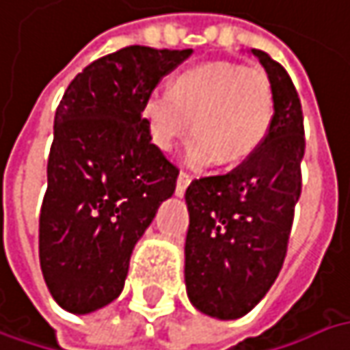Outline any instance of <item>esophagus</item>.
<instances>
[{
	"instance_id": "obj_1",
	"label": "esophagus",
	"mask_w": 350,
	"mask_h": 350,
	"mask_svg": "<svg viewBox=\"0 0 350 350\" xmlns=\"http://www.w3.org/2000/svg\"><path fill=\"white\" fill-rule=\"evenodd\" d=\"M188 184H190V176L180 172V174H178V180H176V196H184Z\"/></svg>"
}]
</instances>
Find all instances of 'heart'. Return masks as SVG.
Here are the masks:
<instances>
[{
    "instance_id": "1",
    "label": "heart",
    "mask_w": 350,
    "mask_h": 350,
    "mask_svg": "<svg viewBox=\"0 0 350 350\" xmlns=\"http://www.w3.org/2000/svg\"><path fill=\"white\" fill-rule=\"evenodd\" d=\"M275 113V94L261 69L237 63H204L178 72L168 89H152L142 103V118L164 152L190 129L188 162L202 168L219 160L234 164L263 144Z\"/></svg>"
}]
</instances>
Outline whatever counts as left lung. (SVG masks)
<instances>
[{
  "mask_svg": "<svg viewBox=\"0 0 350 350\" xmlns=\"http://www.w3.org/2000/svg\"><path fill=\"white\" fill-rule=\"evenodd\" d=\"M252 55L273 85L271 129L234 170L198 178L186 190V291L200 313L221 321L247 315L278 279L301 196L305 131L299 94L278 61L259 49Z\"/></svg>",
  "mask_w": 350,
  "mask_h": 350,
  "instance_id": "obj_1",
  "label": "left lung"
}]
</instances>
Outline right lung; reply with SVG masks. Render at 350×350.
Returning <instances> with one entry per match:
<instances>
[{"instance_id": "obj_1", "label": "right lung", "mask_w": 350, "mask_h": 350, "mask_svg": "<svg viewBox=\"0 0 350 350\" xmlns=\"http://www.w3.org/2000/svg\"><path fill=\"white\" fill-rule=\"evenodd\" d=\"M190 55L124 47L85 67L57 107L39 261L69 313L89 315L120 295L136 241L174 194L178 168L152 144L142 103Z\"/></svg>"}]
</instances>
